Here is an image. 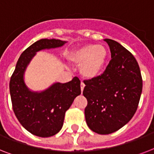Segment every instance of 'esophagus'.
Masks as SVG:
<instances>
[{"instance_id":"34e87169","label":"esophagus","mask_w":154,"mask_h":154,"mask_svg":"<svg viewBox=\"0 0 154 154\" xmlns=\"http://www.w3.org/2000/svg\"><path fill=\"white\" fill-rule=\"evenodd\" d=\"M85 83L83 82H82V83H81V90H82V92H83V90H84V88H85Z\"/></svg>"}]
</instances>
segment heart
<instances>
[{
	"label": "heart",
	"mask_w": 154,
	"mask_h": 154,
	"mask_svg": "<svg viewBox=\"0 0 154 154\" xmlns=\"http://www.w3.org/2000/svg\"><path fill=\"white\" fill-rule=\"evenodd\" d=\"M69 60L80 65V72L85 78L97 77L105 67L108 50L102 45H85L69 54Z\"/></svg>",
	"instance_id": "heart-1"
}]
</instances>
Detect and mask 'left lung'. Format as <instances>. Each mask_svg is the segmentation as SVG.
Returning a JSON list of instances; mask_svg holds the SVG:
<instances>
[{
    "label": "left lung",
    "instance_id": "obj_1",
    "mask_svg": "<svg viewBox=\"0 0 154 154\" xmlns=\"http://www.w3.org/2000/svg\"><path fill=\"white\" fill-rule=\"evenodd\" d=\"M104 41L109 46L112 59L103 74L85 81L83 95L88 101L85 116L89 129L109 134L134 117L142 92V78L130 52L113 40Z\"/></svg>",
    "mask_w": 154,
    "mask_h": 154
}]
</instances>
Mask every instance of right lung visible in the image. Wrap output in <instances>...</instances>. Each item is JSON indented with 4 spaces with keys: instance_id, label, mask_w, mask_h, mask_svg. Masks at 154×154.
I'll list each match as a JSON object with an SVG mask.
<instances>
[{
    "instance_id": "right-lung-1",
    "label": "right lung",
    "mask_w": 154,
    "mask_h": 154,
    "mask_svg": "<svg viewBox=\"0 0 154 154\" xmlns=\"http://www.w3.org/2000/svg\"><path fill=\"white\" fill-rule=\"evenodd\" d=\"M67 42L41 39L21 53L9 82L11 101L16 117L35 136L49 137L60 131L65 112L81 94V82L75 77L66 83L55 82L42 91H33L25 82V72L37 52L63 46Z\"/></svg>"
}]
</instances>
